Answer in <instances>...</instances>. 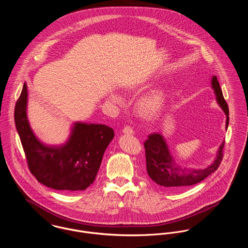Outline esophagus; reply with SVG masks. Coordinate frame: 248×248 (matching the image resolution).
I'll list each match as a JSON object with an SVG mask.
<instances>
[{
    "label": "esophagus",
    "instance_id": "34e87169",
    "mask_svg": "<svg viewBox=\"0 0 248 248\" xmlns=\"http://www.w3.org/2000/svg\"><path fill=\"white\" fill-rule=\"evenodd\" d=\"M123 133L124 134H127V135H133L134 134V130L130 126H125L123 129Z\"/></svg>",
    "mask_w": 248,
    "mask_h": 248
}]
</instances>
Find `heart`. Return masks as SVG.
<instances>
[{"label":"heart","instance_id":"1","mask_svg":"<svg viewBox=\"0 0 248 248\" xmlns=\"http://www.w3.org/2000/svg\"><path fill=\"white\" fill-rule=\"evenodd\" d=\"M111 101L117 105H122L124 103L123 98L116 92H112L109 95ZM165 91L162 89H155L146 95L142 96L137 104V110L139 114L146 119L152 120L155 119L163 109L165 106Z\"/></svg>","mask_w":248,"mask_h":248}]
</instances>
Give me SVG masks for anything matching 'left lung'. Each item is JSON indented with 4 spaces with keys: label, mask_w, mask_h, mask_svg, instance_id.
Segmentation results:
<instances>
[{
    "label": "left lung",
    "mask_w": 248,
    "mask_h": 248,
    "mask_svg": "<svg viewBox=\"0 0 248 248\" xmlns=\"http://www.w3.org/2000/svg\"><path fill=\"white\" fill-rule=\"evenodd\" d=\"M211 85L216 95V100L226 116L225 128L228 127L229 110L223 98L220 83L216 76L211 79ZM224 140L220 143L215 160L205 168H186L178 165L171 155L164 136L160 133H152L144 141L146 171L155 184L166 190L181 189L196 185L211 173L215 172L222 160V149Z\"/></svg>",
    "instance_id": "8db88e82"
}]
</instances>
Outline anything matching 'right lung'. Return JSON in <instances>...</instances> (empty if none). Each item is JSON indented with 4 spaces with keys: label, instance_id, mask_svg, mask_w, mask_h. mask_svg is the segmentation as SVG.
Returning <instances> with one entry per match:
<instances>
[{
    "label": "right lung",
    "instance_id": "1",
    "mask_svg": "<svg viewBox=\"0 0 248 248\" xmlns=\"http://www.w3.org/2000/svg\"><path fill=\"white\" fill-rule=\"evenodd\" d=\"M28 97L25 83L15 106L14 120L30 172L39 183L55 190L86 189L97 176L104 153L114 138L113 129L105 124L76 122L63 144H45L30 127Z\"/></svg>",
    "mask_w": 248,
    "mask_h": 248
}]
</instances>
